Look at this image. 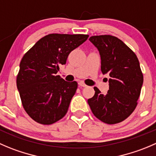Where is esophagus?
Returning <instances> with one entry per match:
<instances>
[{
	"instance_id": "1",
	"label": "esophagus",
	"mask_w": 156,
	"mask_h": 156,
	"mask_svg": "<svg viewBox=\"0 0 156 156\" xmlns=\"http://www.w3.org/2000/svg\"><path fill=\"white\" fill-rule=\"evenodd\" d=\"M78 84H79V86H81V87H87V85H86L84 82H82V81H80V82L78 83Z\"/></svg>"
}]
</instances>
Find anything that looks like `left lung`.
I'll return each instance as SVG.
<instances>
[{
  "mask_svg": "<svg viewBox=\"0 0 156 156\" xmlns=\"http://www.w3.org/2000/svg\"><path fill=\"white\" fill-rule=\"evenodd\" d=\"M89 40L99 51L101 72L108 74L109 90L103 94L97 87L87 100L92 113L107 124L126 119L135 110L143 83L136 54L118 38L110 35L93 36Z\"/></svg>",
  "mask_w": 156,
  "mask_h": 156,
  "instance_id": "1",
  "label": "left lung"
}]
</instances>
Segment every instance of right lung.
<instances>
[{
    "label": "right lung",
    "mask_w": 156,
    "mask_h": 156,
    "mask_svg": "<svg viewBox=\"0 0 156 156\" xmlns=\"http://www.w3.org/2000/svg\"><path fill=\"white\" fill-rule=\"evenodd\" d=\"M88 36L49 34L23 55L16 86L24 110L36 122L52 124L66 114L78 83L65 81L56 74L59 66L66 63L69 53Z\"/></svg>",
    "instance_id": "add662e5"
}]
</instances>
